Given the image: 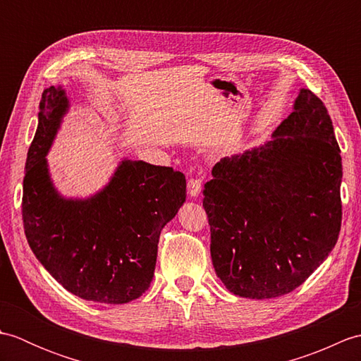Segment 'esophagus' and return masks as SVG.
<instances>
[{
  "label": "esophagus",
  "mask_w": 361,
  "mask_h": 361,
  "mask_svg": "<svg viewBox=\"0 0 361 361\" xmlns=\"http://www.w3.org/2000/svg\"><path fill=\"white\" fill-rule=\"evenodd\" d=\"M188 194L190 197H198L202 194V180L200 178H190L188 181Z\"/></svg>",
  "instance_id": "34e87169"
}]
</instances>
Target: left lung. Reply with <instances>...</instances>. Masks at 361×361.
Here are the masks:
<instances>
[{
	"label": "left lung",
	"instance_id": "obj_1",
	"mask_svg": "<svg viewBox=\"0 0 361 361\" xmlns=\"http://www.w3.org/2000/svg\"><path fill=\"white\" fill-rule=\"evenodd\" d=\"M271 137L220 159L203 190L212 265L242 298L293 291L324 262L341 228L343 166L324 104L301 88Z\"/></svg>",
	"mask_w": 361,
	"mask_h": 361
}]
</instances>
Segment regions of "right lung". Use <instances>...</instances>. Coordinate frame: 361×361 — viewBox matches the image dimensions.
Wrapping results in <instances>:
<instances>
[{"label": "right lung", "instance_id": "add662e5", "mask_svg": "<svg viewBox=\"0 0 361 361\" xmlns=\"http://www.w3.org/2000/svg\"><path fill=\"white\" fill-rule=\"evenodd\" d=\"M70 99L43 91L23 180V224L30 250L59 283L93 302L126 304L150 287L159 234L186 202V178L172 167L119 161L110 181L87 198L63 197L46 155Z\"/></svg>", "mask_w": 361, "mask_h": 361}]
</instances>
